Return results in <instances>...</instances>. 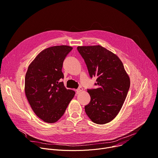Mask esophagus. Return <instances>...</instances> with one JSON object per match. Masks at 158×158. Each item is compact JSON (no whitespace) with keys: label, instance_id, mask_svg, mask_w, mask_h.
I'll list each match as a JSON object with an SVG mask.
<instances>
[{"label":"esophagus","instance_id":"1","mask_svg":"<svg viewBox=\"0 0 158 158\" xmlns=\"http://www.w3.org/2000/svg\"><path fill=\"white\" fill-rule=\"evenodd\" d=\"M83 90V89L81 87H80V88H78V89L76 90V91H77V93L78 94V93H80V92H81Z\"/></svg>","mask_w":158,"mask_h":158}]
</instances>
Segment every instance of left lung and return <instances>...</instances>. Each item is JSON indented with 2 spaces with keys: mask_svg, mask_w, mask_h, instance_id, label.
Instances as JSON below:
<instances>
[{
  "mask_svg": "<svg viewBox=\"0 0 158 158\" xmlns=\"http://www.w3.org/2000/svg\"><path fill=\"white\" fill-rule=\"evenodd\" d=\"M90 77H97L96 89H88L91 97L85 110L94 123L103 124L119 113L130 86V78L119 58L101 45L78 46Z\"/></svg>",
  "mask_w": 158,
  "mask_h": 158,
  "instance_id": "1",
  "label": "left lung"
}]
</instances>
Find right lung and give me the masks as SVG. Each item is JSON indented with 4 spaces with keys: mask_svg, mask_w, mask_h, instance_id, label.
Masks as SVG:
<instances>
[{
    "mask_svg": "<svg viewBox=\"0 0 158 158\" xmlns=\"http://www.w3.org/2000/svg\"><path fill=\"white\" fill-rule=\"evenodd\" d=\"M68 45L53 46L40 52L29 65L25 78V93L35 114L48 123L64 115L75 92L63 82V62L72 50Z\"/></svg>",
    "mask_w": 158,
    "mask_h": 158,
    "instance_id": "obj_1",
    "label": "right lung"
}]
</instances>
